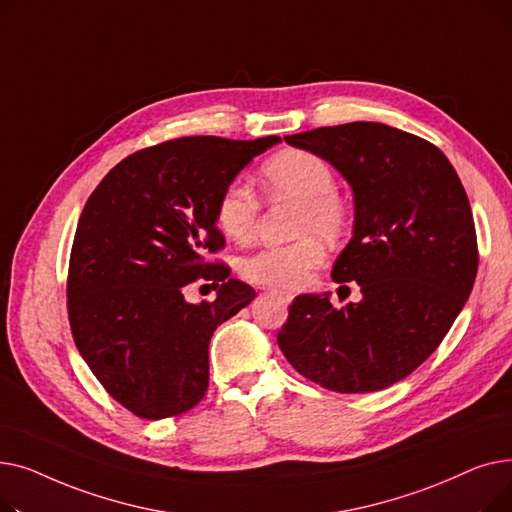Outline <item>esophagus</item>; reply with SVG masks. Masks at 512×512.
<instances>
[{"mask_svg": "<svg viewBox=\"0 0 512 512\" xmlns=\"http://www.w3.org/2000/svg\"><path fill=\"white\" fill-rule=\"evenodd\" d=\"M274 297H278V299H282L284 303H290L292 299H294V294H290V292H286V290H270Z\"/></svg>", "mask_w": 512, "mask_h": 512, "instance_id": "obj_1", "label": "esophagus"}]
</instances>
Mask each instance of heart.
<instances>
[{"instance_id": "b5f03b06", "label": "heart", "mask_w": 512, "mask_h": 512, "mask_svg": "<svg viewBox=\"0 0 512 512\" xmlns=\"http://www.w3.org/2000/svg\"><path fill=\"white\" fill-rule=\"evenodd\" d=\"M265 186L276 195L301 201L299 230H317L326 236L340 232L344 211L332 168L315 153L292 149L272 157L261 170ZM259 199L245 180L228 182L215 203V224L232 240L245 242L253 236ZM326 251L315 236H303L286 245H267L240 263V274L249 282L297 288L313 267L324 261Z\"/></svg>"}]
</instances>
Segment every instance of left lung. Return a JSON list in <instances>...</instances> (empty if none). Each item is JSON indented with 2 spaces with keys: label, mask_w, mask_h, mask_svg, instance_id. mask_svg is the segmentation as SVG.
Segmentation results:
<instances>
[{
  "label": "left lung",
  "mask_w": 512,
  "mask_h": 512,
  "mask_svg": "<svg viewBox=\"0 0 512 512\" xmlns=\"http://www.w3.org/2000/svg\"><path fill=\"white\" fill-rule=\"evenodd\" d=\"M284 141L319 155L351 184L353 238L332 278L363 299L330 294L288 307L278 346L307 380L342 394L384 390L432 355L465 307L477 274V236L465 188L432 143L380 122L324 126Z\"/></svg>",
  "instance_id": "1"
}]
</instances>
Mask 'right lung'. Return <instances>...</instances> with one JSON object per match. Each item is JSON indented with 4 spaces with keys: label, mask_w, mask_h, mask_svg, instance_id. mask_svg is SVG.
<instances>
[{
    "label": "right lung",
    "mask_w": 512,
    "mask_h": 512,
    "mask_svg": "<svg viewBox=\"0 0 512 512\" xmlns=\"http://www.w3.org/2000/svg\"><path fill=\"white\" fill-rule=\"evenodd\" d=\"M280 137H184L141 149L107 172L89 197L68 267V319L78 353L101 386L143 419L193 409L209 386L215 328L255 299L207 253L224 249L215 226L222 188ZM195 281L213 302L183 299Z\"/></svg>",
    "instance_id": "obj_1"
}]
</instances>
